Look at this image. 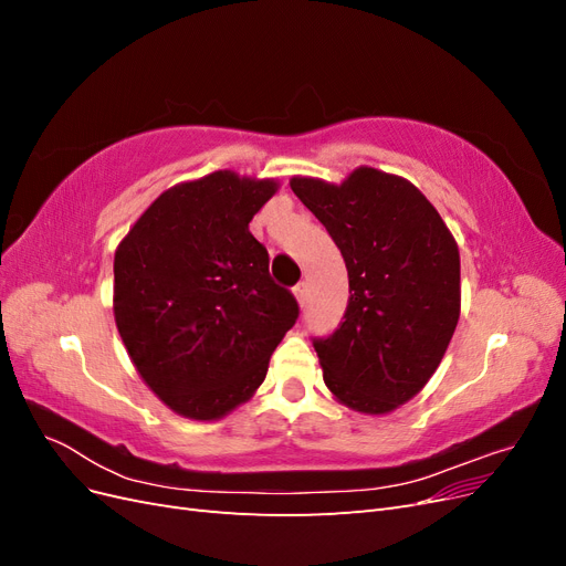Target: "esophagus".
<instances>
[{"label": "esophagus", "instance_id": "34e87169", "mask_svg": "<svg viewBox=\"0 0 566 566\" xmlns=\"http://www.w3.org/2000/svg\"><path fill=\"white\" fill-rule=\"evenodd\" d=\"M293 293H295L297 302H300V304H304V300H306V283H304V281H300V283L293 287Z\"/></svg>", "mask_w": 566, "mask_h": 566}]
</instances>
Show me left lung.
<instances>
[{
	"label": "left lung",
	"mask_w": 566,
	"mask_h": 566,
	"mask_svg": "<svg viewBox=\"0 0 566 566\" xmlns=\"http://www.w3.org/2000/svg\"><path fill=\"white\" fill-rule=\"evenodd\" d=\"M295 196L345 256L349 302L314 337L323 380L361 413H389L424 387L460 316V254L418 188L373 167L333 186L295 177Z\"/></svg>",
	"instance_id": "8db88e82"
}]
</instances>
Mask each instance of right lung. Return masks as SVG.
<instances>
[{
	"label": "right lung",
	"instance_id": "add662e5",
	"mask_svg": "<svg viewBox=\"0 0 566 566\" xmlns=\"http://www.w3.org/2000/svg\"><path fill=\"white\" fill-rule=\"evenodd\" d=\"M276 184L214 172L165 191L115 252V323L146 385L193 420L227 416L266 378L300 304L248 224Z\"/></svg>",
	"mask_w": 566,
	"mask_h": 566
}]
</instances>
